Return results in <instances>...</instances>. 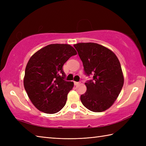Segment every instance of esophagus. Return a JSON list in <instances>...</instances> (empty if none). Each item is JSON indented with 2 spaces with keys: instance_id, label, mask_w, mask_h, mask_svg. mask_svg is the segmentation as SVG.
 <instances>
[{
  "instance_id": "34e87169",
  "label": "esophagus",
  "mask_w": 146,
  "mask_h": 146,
  "mask_svg": "<svg viewBox=\"0 0 146 146\" xmlns=\"http://www.w3.org/2000/svg\"><path fill=\"white\" fill-rule=\"evenodd\" d=\"M80 83V82H74V84H75V85H79Z\"/></svg>"
}]
</instances>
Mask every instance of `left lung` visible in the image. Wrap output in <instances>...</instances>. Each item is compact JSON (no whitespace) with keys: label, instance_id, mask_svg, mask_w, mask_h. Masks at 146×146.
I'll use <instances>...</instances> for the list:
<instances>
[{"label":"left lung","instance_id":"left-lung-1","mask_svg":"<svg viewBox=\"0 0 146 146\" xmlns=\"http://www.w3.org/2000/svg\"><path fill=\"white\" fill-rule=\"evenodd\" d=\"M74 47L85 75L94 76L85 83L87 89L80 97L82 104L94 112L106 110L116 100L123 85L119 59L109 49L97 43H78Z\"/></svg>","mask_w":146,"mask_h":146}]
</instances>
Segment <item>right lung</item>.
I'll use <instances>...</instances> for the list:
<instances>
[{
  "label": "right lung",
  "mask_w": 146,
  "mask_h": 146,
  "mask_svg": "<svg viewBox=\"0 0 146 146\" xmlns=\"http://www.w3.org/2000/svg\"><path fill=\"white\" fill-rule=\"evenodd\" d=\"M77 52L66 44H52L34 54L27 63L24 86L33 104L40 111L55 113L66 104L73 82L65 80L63 66Z\"/></svg>",
  "instance_id": "right-lung-1"
}]
</instances>
